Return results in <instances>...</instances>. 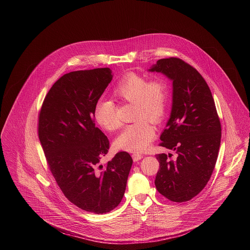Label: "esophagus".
I'll use <instances>...</instances> for the list:
<instances>
[{
	"mask_svg": "<svg viewBox=\"0 0 250 250\" xmlns=\"http://www.w3.org/2000/svg\"><path fill=\"white\" fill-rule=\"evenodd\" d=\"M132 157H133L134 162H139L140 160H142L143 158V155H142V154H139V153H134V154L132 155Z\"/></svg>",
	"mask_w": 250,
	"mask_h": 250,
	"instance_id": "esophagus-1",
	"label": "esophagus"
}]
</instances>
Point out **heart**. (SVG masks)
<instances>
[{
    "label": "heart",
    "mask_w": 250,
    "mask_h": 250,
    "mask_svg": "<svg viewBox=\"0 0 250 250\" xmlns=\"http://www.w3.org/2000/svg\"><path fill=\"white\" fill-rule=\"evenodd\" d=\"M113 94L118 99L135 104L133 124L124 128L116 138L117 148L129 152H143L153 141L155 128L150 123H160L167 112L169 89L163 79L147 81L137 74H128L114 88ZM97 123L107 131L119 128L115 104L109 99H100L94 107Z\"/></svg>",
    "instance_id": "b5f03b06"
}]
</instances>
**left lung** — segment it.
Segmentation results:
<instances>
[{"instance_id":"1","label":"left lung","mask_w":250,"mask_h":250,"mask_svg":"<svg viewBox=\"0 0 250 250\" xmlns=\"http://www.w3.org/2000/svg\"><path fill=\"white\" fill-rule=\"evenodd\" d=\"M148 71L162 73L172 81V106L162 146L175 151L176 160L156 155L160 169L158 191L174 202L197 195L211 178L216 163L221 127L212 92L203 77L177 58L162 59Z\"/></svg>"}]
</instances>
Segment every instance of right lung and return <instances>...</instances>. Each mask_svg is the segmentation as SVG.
Returning a JSON list of instances; mask_svg holds the SVG:
<instances>
[{
  "label": "right lung",
  "instance_id": "obj_1",
  "mask_svg": "<svg viewBox=\"0 0 250 250\" xmlns=\"http://www.w3.org/2000/svg\"><path fill=\"white\" fill-rule=\"evenodd\" d=\"M112 76L109 68L63 75L47 93L38 123L48 166L63 194L82 210L98 214L121 202L133 165L123 151L100 164L109 143L95 127L94 107Z\"/></svg>",
  "mask_w": 250,
  "mask_h": 250
}]
</instances>
